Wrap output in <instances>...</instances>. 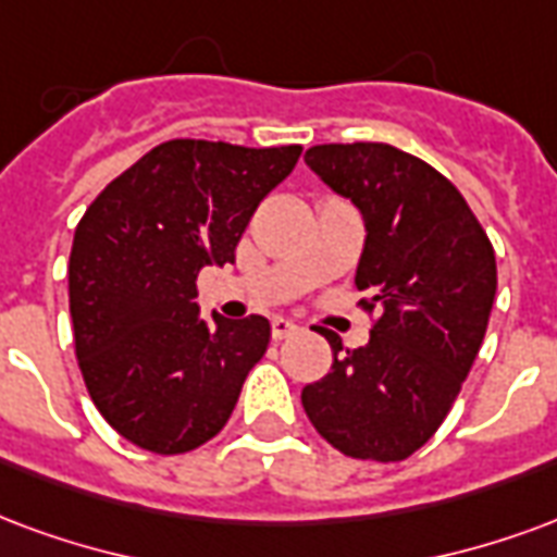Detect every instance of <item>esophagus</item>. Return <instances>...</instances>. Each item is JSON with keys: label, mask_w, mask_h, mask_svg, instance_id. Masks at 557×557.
Listing matches in <instances>:
<instances>
[{"label": "esophagus", "mask_w": 557, "mask_h": 557, "mask_svg": "<svg viewBox=\"0 0 557 557\" xmlns=\"http://www.w3.org/2000/svg\"><path fill=\"white\" fill-rule=\"evenodd\" d=\"M295 333H298V324H295V321L283 319V315L271 319V336H274V339H289Z\"/></svg>", "instance_id": "obj_1"}]
</instances>
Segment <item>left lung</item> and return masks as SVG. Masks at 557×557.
Returning a JSON list of instances; mask_svg holds the SVG:
<instances>
[{"instance_id": "obj_1", "label": "left lung", "mask_w": 557, "mask_h": 557, "mask_svg": "<svg viewBox=\"0 0 557 557\" xmlns=\"http://www.w3.org/2000/svg\"><path fill=\"white\" fill-rule=\"evenodd\" d=\"M304 162L366 221L357 265L362 310H377L362 348L331 331V372L307 383L304 410L342 455L393 463L443 425L496 298V253L446 176L389 144H319Z\"/></svg>"}]
</instances>
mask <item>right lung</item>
I'll use <instances>...</instances> for the list:
<instances>
[{"label": "right lung", "instance_id": "add662e5", "mask_svg": "<svg viewBox=\"0 0 557 557\" xmlns=\"http://www.w3.org/2000/svg\"><path fill=\"white\" fill-rule=\"evenodd\" d=\"M300 147L176 138L111 180L70 250V319L82 377L102 419L138 448L183 455L226 425L262 360V315L200 319L197 274L236 262L262 197Z\"/></svg>", "mask_w": 557, "mask_h": 557}]
</instances>
